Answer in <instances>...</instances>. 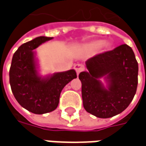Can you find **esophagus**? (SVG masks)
I'll return each mask as SVG.
<instances>
[{
    "mask_svg": "<svg viewBox=\"0 0 146 146\" xmlns=\"http://www.w3.org/2000/svg\"><path fill=\"white\" fill-rule=\"evenodd\" d=\"M74 69L76 70L77 75H78L80 72H82L83 70H84V66L83 65H80V64H76V65L74 66Z\"/></svg>",
    "mask_w": 146,
    "mask_h": 146,
    "instance_id": "obj_1",
    "label": "esophagus"
}]
</instances>
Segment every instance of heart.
Returning a JSON list of instances; mask_svg holds the SVG:
<instances>
[{
    "instance_id": "b5f03b06",
    "label": "heart",
    "mask_w": 146,
    "mask_h": 146,
    "mask_svg": "<svg viewBox=\"0 0 146 146\" xmlns=\"http://www.w3.org/2000/svg\"><path fill=\"white\" fill-rule=\"evenodd\" d=\"M101 44H102V42L98 41V42H97V43H95V47H99V46H100Z\"/></svg>"
}]
</instances>
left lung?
<instances>
[{"instance_id":"left-lung-1","label":"left lung","mask_w":146,"mask_h":146,"mask_svg":"<svg viewBox=\"0 0 146 146\" xmlns=\"http://www.w3.org/2000/svg\"><path fill=\"white\" fill-rule=\"evenodd\" d=\"M88 72H81L84 108L99 118H110L122 113L134 98L138 86V65L134 51L127 44L105 51L86 62ZM106 76L108 89L99 80Z\"/></svg>"}]
</instances>
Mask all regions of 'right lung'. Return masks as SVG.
<instances>
[{
    "label": "right lung",
    "instance_id": "add662e5",
    "mask_svg": "<svg viewBox=\"0 0 146 146\" xmlns=\"http://www.w3.org/2000/svg\"><path fill=\"white\" fill-rule=\"evenodd\" d=\"M52 38L39 36L21 45L13 54L9 70V81L15 98L21 106L35 114L55 110L62 90L76 78L73 70L54 73L45 80L37 75L33 50Z\"/></svg>",
    "mask_w": 146,
    "mask_h": 146
}]
</instances>
